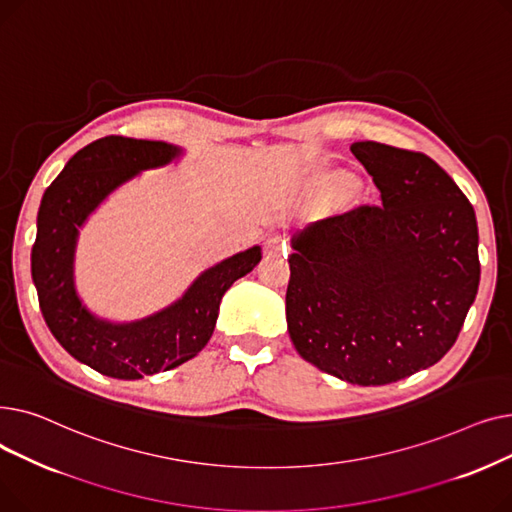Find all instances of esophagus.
Instances as JSON below:
<instances>
[{
	"instance_id": "esophagus-1",
	"label": "esophagus",
	"mask_w": 512,
	"mask_h": 512,
	"mask_svg": "<svg viewBox=\"0 0 512 512\" xmlns=\"http://www.w3.org/2000/svg\"><path fill=\"white\" fill-rule=\"evenodd\" d=\"M265 253H270V255H286L288 253V245H286V240L282 238V236H270L265 240Z\"/></svg>"
}]
</instances>
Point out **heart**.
<instances>
[{
	"instance_id": "heart-1",
	"label": "heart",
	"mask_w": 512,
	"mask_h": 512,
	"mask_svg": "<svg viewBox=\"0 0 512 512\" xmlns=\"http://www.w3.org/2000/svg\"><path fill=\"white\" fill-rule=\"evenodd\" d=\"M332 184H334L336 188H340V191H344V188H348V178H346L344 174H334V176H332Z\"/></svg>"
}]
</instances>
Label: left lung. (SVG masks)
<instances>
[{"label":"left lung","instance_id":"1","mask_svg":"<svg viewBox=\"0 0 512 512\" xmlns=\"http://www.w3.org/2000/svg\"><path fill=\"white\" fill-rule=\"evenodd\" d=\"M382 207H359L290 238L286 321L297 353L336 378L384 386L436 365L479 288L475 211L423 153L351 145Z\"/></svg>","mask_w":512,"mask_h":512}]
</instances>
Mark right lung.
<instances>
[{
	"label": "right lung",
	"instance_id": "obj_1",
	"mask_svg": "<svg viewBox=\"0 0 512 512\" xmlns=\"http://www.w3.org/2000/svg\"><path fill=\"white\" fill-rule=\"evenodd\" d=\"M184 149L164 141L105 137L70 157L37 213L31 274L47 328L80 363L116 380L168 371L209 342L226 290L261 261L255 245L207 267L172 305L143 319L112 321L78 297L74 255L91 213L141 172L164 168Z\"/></svg>",
	"mask_w": 512,
	"mask_h": 512
}]
</instances>
